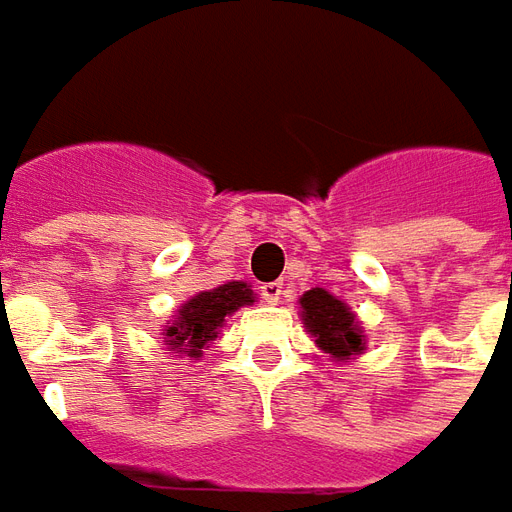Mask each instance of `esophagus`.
<instances>
[{
    "label": "esophagus",
    "mask_w": 512,
    "mask_h": 512,
    "mask_svg": "<svg viewBox=\"0 0 512 512\" xmlns=\"http://www.w3.org/2000/svg\"><path fill=\"white\" fill-rule=\"evenodd\" d=\"M260 296L266 299L268 305H277L282 299V285L280 282H266V285L260 288Z\"/></svg>",
    "instance_id": "1"
}]
</instances>
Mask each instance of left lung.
Returning <instances> with one entry per match:
<instances>
[{
  "instance_id": "obj_1",
  "label": "left lung",
  "mask_w": 512,
  "mask_h": 512,
  "mask_svg": "<svg viewBox=\"0 0 512 512\" xmlns=\"http://www.w3.org/2000/svg\"><path fill=\"white\" fill-rule=\"evenodd\" d=\"M299 316L305 330L316 338L318 349L335 363H349L366 352V330L352 313V307L324 288L302 293Z\"/></svg>"
}]
</instances>
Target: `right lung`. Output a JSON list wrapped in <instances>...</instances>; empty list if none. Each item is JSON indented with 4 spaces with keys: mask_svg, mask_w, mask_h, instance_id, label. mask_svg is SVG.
<instances>
[{
    "mask_svg": "<svg viewBox=\"0 0 512 512\" xmlns=\"http://www.w3.org/2000/svg\"><path fill=\"white\" fill-rule=\"evenodd\" d=\"M255 299L257 293L252 291V285L241 280L210 288V291H199L185 305L177 307L174 316L163 324V332H160L163 343L177 357L199 360L207 343L219 338L227 316L246 305H255Z\"/></svg>",
    "mask_w": 512,
    "mask_h": 512,
    "instance_id": "obj_1",
    "label": "right lung"
}]
</instances>
